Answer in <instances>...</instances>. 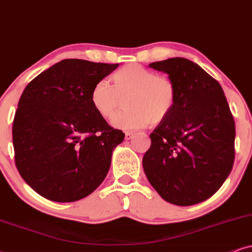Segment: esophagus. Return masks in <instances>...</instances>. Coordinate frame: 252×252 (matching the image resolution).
Masks as SVG:
<instances>
[{
	"label": "esophagus",
	"mask_w": 252,
	"mask_h": 252,
	"mask_svg": "<svg viewBox=\"0 0 252 252\" xmlns=\"http://www.w3.org/2000/svg\"><path fill=\"white\" fill-rule=\"evenodd\" d=\"M132 137H133V133L126 132V141H130V139H132Z\"/></svg>",
	"instance_id": "esophagus-1"
}]
</instances>
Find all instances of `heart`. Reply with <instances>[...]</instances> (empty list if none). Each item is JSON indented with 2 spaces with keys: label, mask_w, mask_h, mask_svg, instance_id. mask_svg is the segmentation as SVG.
Wrapping results in <instances>:
<instances>
[{
  "label": "heart",
  "mask_w": 252,
  "mask_h": 252,
  "mask_svg": "<svg viewBox=\"0 0 252 252\" xmlns=\"http://www.w3.org/2000/svg\"><path fill=\"white\" fill-rule=\"evenodd\" d=\"M113 86L100 80L91 92V103L104 120H111L126 96V109L114 120L123 130H138L158 124L170 115L177 100L176 86L166 76L158 75L138 63H129L110 76Z\"/></svg>",
  "instance_id": "1"
}]
</instances>
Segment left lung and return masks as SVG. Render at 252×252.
<instances>
[{
    "label": "left lung",
    "mask_w": 252,
    "mask_h": 252,
    "mask_svg": "<svg viewBox=\"0 0 252 252\" xmlns=\"http://www.w3.org/2000/svg\"><path fill=\"white\" fill-rule=\"evenodd\" d=\"M176 86L177 100L151 132L143 157L146 178L165 201L192 206L209 199L230 174L235 121L221 85L195 63L170 58L150 63Z\"/></svg>",
    "instance_id": "obj_1"
}]
</instances>
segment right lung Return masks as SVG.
<instances>
[{"mask_svg": "<svg viewBox=\"0 0 252 252\" xmlns=\"http://www.w3.org/2000/svg\"><path fill=\"white\" fill-rule=\"evenodd\" d=\"M119 63L63 59L22 93L12 124L15 164L29 186L57 202L86 197L109 171L123 142L91 103V92Z\"/></svg>", "mask_w": 252, "mask_h": 252, "instance_id": "add662e5", "label": "right lung"}]
</instances>
